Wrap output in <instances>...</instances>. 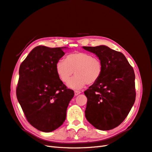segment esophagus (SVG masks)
Listing matches in <instances>:
<instances>
[{"label":"esophagus","instance_id":"obj_1","mask_svg":"<svg viewBox=\"0 0 152 152\" xmlns=\"http://www.w3.org/2000/svg\"><path fill=\"white\" fill-rule=\"evenodd\" d=\"M81 93V92L80 91H79V90H75L74 91V94H75V95H79Z\"/></svg>","mask_w":152,"mask_h":152}]
</instances>
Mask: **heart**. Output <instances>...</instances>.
<instances>
[{
	"label": "heart",
	"instance_id": "heart-1",
	"mask_svg": "<svg viewBox=\"0 0 152 152\" xmlns=\"http://www.w3.org/2000/svg\"><path fill=\"white\" fill-rule=\"evenodd\" d=\"M56 70L58 78L68 82L73 72L76 75L68 83L69 88L80 89L87 83L92 85L100 78L103 66L101 60L88 52H77L69 54L65 60L57 62Z\"/></svg>",
	"mask_w": 152,
	"mask_h": 152
}]
</instances>
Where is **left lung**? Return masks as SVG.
Masks as SVG:
<instances>
[{"mask_svg": "<svg viewBox=\"0 0 152 152\" xmlns=\"http://www.w3.org/2000/svg\"><path fill=\"white\" fill-rule=\"evenodd\" d=\"M83 48L95 53L103 66L99 80L84 92L87 97L86 117L97 129L112 130L124 122L134 104V70L120 52L105 45Z\"/></svg>", "mask_w": 152, "mask_h": 152, "instance_id": "1", "label": "left lung"}]
</instances>
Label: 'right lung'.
I'll return each mask as SVG.
<instances>
[{
  "label": "right lung",
  "instance_id": "1",
  "mask_svg": "<svg viewBox=\"0 0 152 152\" xmlns=\"http://www.w3.org/2000/svg\"><path fill=\"white\" fill-rule=\"evenodd\" d=\"M62 48L37 46L20 65L17 98L28 123L42 132H50L63 124L74 96L56 72V64L65 54Z\"/></svg>",
  "mask_w": 152,
  "mask_h": 152
}]
</instances>
